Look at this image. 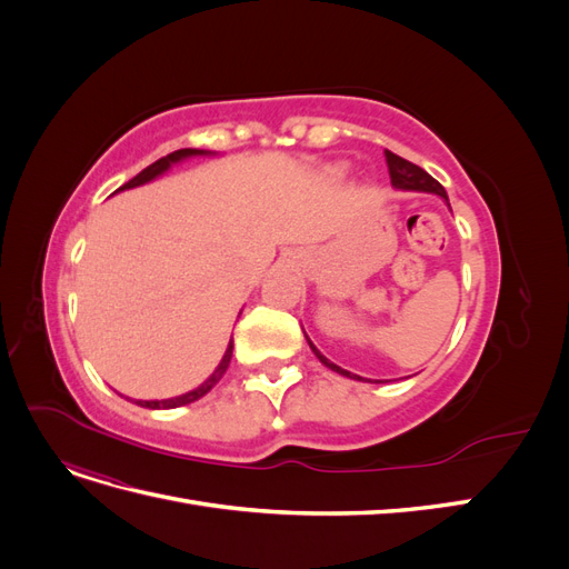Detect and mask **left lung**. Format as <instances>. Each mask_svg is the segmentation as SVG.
I'll return each instance as SVG.
<instances>
[{
	"mask_svg": "<svg viewBox=\"0 0 569 569\" xmlns=\"http://www.w3.org/2000/svg\"><path fill=\"white\" fill-rule=\"evenodd\" d=\"M385 157H387L389 178H391V187H393V189H399V192H427V194H437V197H441V199L446 201V206H449V209H451L449 194H446V189H443L432 176L425 173V170H422L420 166L410 163V161H406V159H401V157H396V153H391V151H385ZM303 335H306V332H303ZM306 341H308V347H311V351L316 353V358L320 360V363H322L325 368H330V370H335V372H339V375H343V377H349V380L370 382V380H366V377L353 375V372H349V370L339 368L337 363H332V360H327V358L316 349V343H313L311 339H308V335H306ZM375 382H382V380H375Z\"/></svg>",
	"mask_w": 569,
	"mask_h": 569,
	"instance_id": "1",
	"label": "left lung"
}]
</instances>
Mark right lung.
I'll list each match as a JSON object with an SVG mask.
<instances>
[{
    "instance_id": "right-lung-1",
    "label": "right lung",
    "mask_w": 569,
    "mask_h": 569,
    "mask_svg": "<svg viewBox=\"0 0 569 569\" xmlns=\"http://www.w3.org/2000/svg\"><path fill=\"white\" fill-rule=\"evenodd\" d=\"M213 153H216V151H206V149H178V151H173V153H168V157L159 159L157 163L147 166V168L142 170V173H137V176H134L132 180H128L123 187H118L116 192H123V189H132V187H140V184H147V182H151V180H157V178H161L163 173H168L170 166H176V163H180V161H184V159H192V157H213ZM230 358H232V339H230V343H228L226 353H222L218 368H216L209 377H206V380H203L197 389L187 391V393H180V396H173V399H161V401H140V399H128V401H132V403H137V406H142V408H149V410H168V408H180V406H187V403H194V401L201 399V396L209 393V391L220 382V377L226 375V370H228V366H230ZM120 396H123V393H120Z\"/></svg>"
}]
</instances>
